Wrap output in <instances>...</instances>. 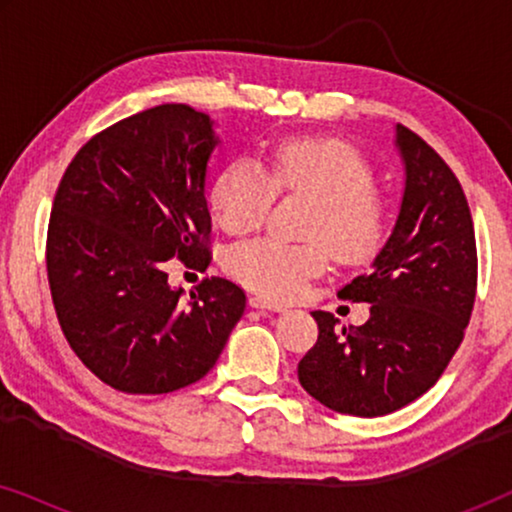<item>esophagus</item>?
Segmentation results:
<instances>
[{"label": "esophagus", "mask_w": 512, "mask_h": 512, "mask_svg": "<svg viewBox=\"0 0 512 512\" xmlns=\"http://www.w3.org/2000/svg\"><path fill=\"white\" fill-rule=\"evenodd\" d=\"M249 305L251 307H261V310H272V312L286 310V305L277 303V300H272V298H265V296H251L249 298Z\"/></svg>", "instance_id": "obj_1"}]
</instances>
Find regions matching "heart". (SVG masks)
<instances>
[{
    "label": "heart",
    "mask_w": 512,
    "mask_h": 512,
    "mask_svg": "<svg viewBox=\"0 0 512 512\" xmlns=\"http://www.w3.org/2000/svg\"><path fill=\"white\" fill-rule=\"evenodd\" d=\"M373 186L366 158L335 139H284L265 156V167L251 158L233 160L209 191V207L223 230L254 233L275 191H289L317 200L307 237L319 242L289 244L265 237L237 244L226 256L228 275L265 296L291 298L326 268L328 254L321 241L340 263L366 261L387 233V209Z\"/></svg>",
    "instance_id": "b5f03b06"
}]
</instances>
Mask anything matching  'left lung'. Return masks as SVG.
I'll use <instances>...</instances> for the list:
<instances>
[{
    "label": "left lung",
    "instance_id": "1",
    "mask_svg": "<svg viewBox=\"0 0 512 512\" xmlns=\"http://www.w3.org/2000/svg\"><path fill=\"white\" fill-rule=\"evenodd\" d=\"M405 186L391 235L368 275L338 296L370 303L363 326L314 310L319 338L298 380L342 415L382 417L426 394L464 340L478 284V251L466 195L443 158L396 125Z\"/></svg>",
    "mask_w": 512,
    "mask_h": 512
}]
</instances>
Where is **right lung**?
Listing matches in <instances>:
<instances>
[{
  "mask_svg": "<svg viewBox=\"0 0 512 512\" xmlns=\"http://www.w3.org/2000/svg\"><path fill=\"white\" fill-rule=\"evenodd\" d=\"M212 118L160 104L95 135L69 163L48 223V284L62 333L90 373L125 394H170L214 368L247 307L205 279L184 298L172 258L209 263Z\"/></svg>",
  "mask_w": 512,
  "mask_h": 512,
  "instance_id": "right-lung-1",
  "label": "right lung"
}]
</instances>
